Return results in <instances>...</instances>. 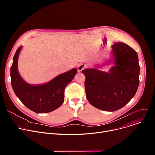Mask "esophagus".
Wrapping results in <instances>:
<instances>
[{
    "mask_svg": "<svg viewBox=\"0 0 155 155\" xmlns=\"http://www.w3.org/2000/svg\"><path fill=\"white\" fill-rule=\"evenodd\" d=\"M87 67V65L86 64H80L78 67V71H81L83 70H84V69H86Z\"/></svg>",
    "mask_w": 155,
    "mask_h": 155,
    "instance_id": "1",
    "label": "esophagus"
}]
</instances>
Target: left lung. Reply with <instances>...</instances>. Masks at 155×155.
<instances>
[{
	"label": "left lung",
	"instance_id": "left-lung-1",
	"mask_svg": "<svg viewBox=\"0 0 155 155\" xmlns=\"http://www.w3.org/2000/svg\"><path fill=\"white\" fill-rule=\"evenodd\" d=\"M112 48L115 65L108 72L96 68L81 71L86 77L87 101L96 108L108 112L116 111L126 105L135 96L139 84L137 52L122 42L115 43ZM111 62L110 59L108 64Z\"/></svg>",
	"mask_w": 155,
	"mask_h": 155
}]
</instances>
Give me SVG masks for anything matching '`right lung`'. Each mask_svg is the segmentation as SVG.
<instances>
[{"instance_id": "add662e5", "label": "right lung", "mask_w": 155, "mask_h": 155, "mask_svg": "<svg viewBox=\"0 0 155 155\" xmlns=\"http://www.w3.org/2000/svg\"><path fill=\"white\" fill-rule=\"evenodd\" d=\"M21 48L22 46L17 49L10 68L13 90L21 102L32 111L37 114L51 112L62 104L65 88L74 78L77 69L74 68L60 74L45 84H30L21 78L18 71V59Z\"/></svg>"}]
</instances>
